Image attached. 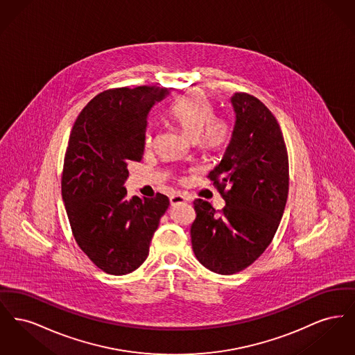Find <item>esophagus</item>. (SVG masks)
<instances>
[{
	"label": "esophagus",
	"instance_id": "1",
	"mask_svg": "<svg viewBox=\"0 0 355 355\" xmlns=\"http://www.w3.org/2000/svg\"><path fill=\"white\" fill-rule=\"evenodd\" d=\"M186 202H187V200H186L184 196H181V194H177V196H171V197H170V203H171V206H175V205H180V203Z\"/></svg>",
	"mask_w": 355,
	"mask_h": 355
}]
</instances>
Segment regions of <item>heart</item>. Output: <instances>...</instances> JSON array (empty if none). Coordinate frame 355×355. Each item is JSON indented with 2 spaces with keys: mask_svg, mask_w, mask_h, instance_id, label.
Returning a JSON list of instances; mask_svg holds the SVG:
<instances>
[{
  "mask_svg": "<svg viewBox=\"0 0 355 355\" xmlns=\"http://www.w3.org/2000/svg\"><path fill=\"white\" fill-rule=\"evenodd\" d=\"M169 117L203 153L218 152L232 139L233 125L226 117L214 116V106L203 93L180 97L169 107ZM152 130L148 129L145 144L150 145Z\"/></svg>",
  "mask_w": 355,
  "mask_h": 355,
  "instance_id": "b5f03b06",
  "label": "heart"
}]
</instances>
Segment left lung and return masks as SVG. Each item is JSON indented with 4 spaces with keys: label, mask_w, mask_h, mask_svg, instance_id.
Instances as JSON below:
<instances>
[{
    "label": "left lung",
    "mask_w": 355,
    "mask_h": 355,
    "mask_svg": "<svg viewBox=\"0 0 355 355\" xmlns=\"http://www.w3.org/2000/svg\"><path fill=\"white\" fill-rule=\"evenodd\" d=\"M236 125L220 164L209 173L225 207L196 200L191 246L209 270L236 274L266 250L279 226L288 193V158L279 123L248 93L232 97Z\"/></svg>",
    "instance_id": "8db88e82"
}]
</instances>
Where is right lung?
I'll return each instance as SVG.
<instances>
[{"label": "right lung", "mask_w": 355, "mask_h": 355, "mask_svg": "<svg viewBox=\"0 0 355 355\" xmlns=\"http://www.w3.org/2000/svg\"><path fill=\"white\" fill-rule=\"evenodd\" d=\"M166 94L155 86L105 90L85 106L69 137L61 190L71 233L107 274H129L145 262L169 207L161 193L129 200L123 187L128 164L142 159L148 114Z\"/></svg>", "instance_id": "add662e5"}]
</instances>
